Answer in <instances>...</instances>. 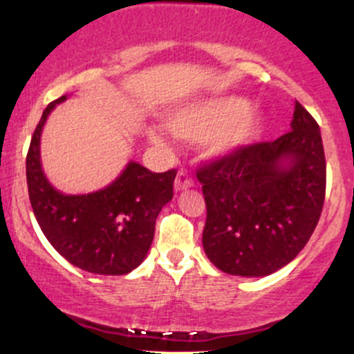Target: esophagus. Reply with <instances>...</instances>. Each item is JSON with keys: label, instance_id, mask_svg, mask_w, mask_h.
I'll use <instances>...</instances> for the list:
<instances>
[{"label": "esophagus", "instance_id": "esophagus-1", "mask_svg": "<svg viewBox=\"0 0 354 354\" xmlns=\"http://www.w3.org/2000/svg\"><path fill=\"white\" fill-rule=\"evenodd\" d=\"M193 185H194V180H193V176H191L188 171L181 169V171L176 174V180H174V189H176V191L188 189Z\"/></svg>", "mask_w": 354, "mask_h": 354}]
</instances>
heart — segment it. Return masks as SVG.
<instances>
[{
  "mask_svg": "<svg viewBox=\"0 0 354 354\" xmlns=\"http://www.w3.org/2000/svg\"><path fill=\"white\" fill-rule=\"evenodd\" d=\"M169 126L178 136L201 141L209 156H225L238 151L259 135L263 118L250 108L243 96H214L200 100L174 113ZM154 141L160 135L151 133Z\"/></svg>",
  "mask_w": 354,
  "mask_h": 354,
  "instance_id": "b5f03b06",
  "label": "heart"
}]
</instances>
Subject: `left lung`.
I'll return each mask as SVG.
<instances>
[{
	"label": "left lung",
	"instance_id": "1",
	"mask_svg": "<svg viewBox=\"0 0 354 354\" xmlns=\"http://www.w3.org/2000/svg\"><path fill=\"white\" fill-rule=\"evenodd\" d=\"M203 248L218 270L266 276L298 256L318 225L326 160L316 120L295 103L291 131L200 166Z\"/></svg>",
	"mask_w": 354,
	"mask_h": 354
}]
</instances>
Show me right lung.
Here are the masks:
<instances>
[{"label": "right lung", "instance_id": "right-lung-1", "mask_svg": "<svg viewBox=\"0 0 354 354\" xmlns=\"http://www.w3.org/2000/svg\"><path fill=\"white\" fill-rule=\"evenodd\" d=\"M61 96L43 111L26 154V181L39 228L71 265L95 274H126L141 265L154 238L160 211L173 198L176 169L153 173L129 163L104 189L78 196L56 191L43 174L39 138Z\"/></svg>", "mask_w": 354, "mask_h": 354}]
</instances>
